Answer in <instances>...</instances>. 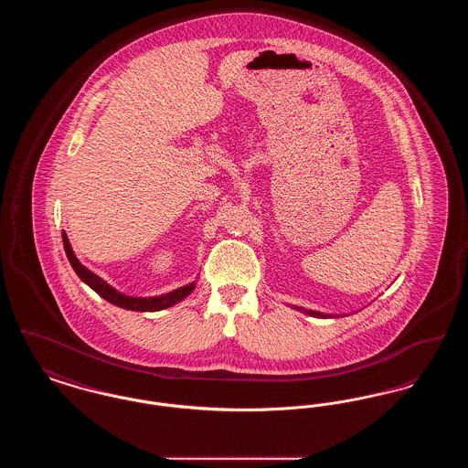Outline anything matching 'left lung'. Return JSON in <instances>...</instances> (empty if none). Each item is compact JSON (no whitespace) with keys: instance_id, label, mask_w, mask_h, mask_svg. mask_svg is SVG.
<instances>
[{"instance_id":"1","label":"left lung","mask_w":468,"mask_h":468,"mask_svg":"<svg viewBox=\"0 0 468 468\" xmlns=\"http://www.w3.org/2000/svg\"><path fill=\"white\" fill-rule=\"evenodd\" d=\"M305 314H309V315H315V317H330V315H326V314H319V312L314 311H305Z\"/></svg>"}]
</instances>
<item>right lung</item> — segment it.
I'll return each mask as SVG.
<instances>
[{
    "mask_svg": "<svg viewBox=\"0 0 468 468\" xmlns=\"http://www.w3.org/2000/svg\"><path fill=\"white\" fill-rule=\"evenodd\" d=\"M63 245H65V250H67L68 261L69 265L73 267V270L77 271V275L90 286V290L96 291L101 298H105L107 302H111L113 305L121 307V309H128V311L136 312H154L163 311V309H168L172 305L178 303L180 300H184L191 291L195 290V282L184 286V288H178V290L172 291L168 294H161V296H153V298H133V296H126L122 292H117L112 286H109L103 279H100L98 275H94L90 270L80 265V261L75 258L73 250H71V245L68 242L67 233L63 231Z\"/></svg>",
    "mask_w": 468,
    "mask_h": 468,
    "instance_id": "1",
    "label": "right lung"
}]
</instances>
